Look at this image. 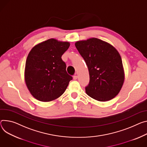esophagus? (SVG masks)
I'll use <instances>...</instances> for the list:
<instances>
[{"label": "esophagus", "instance_id": "1", "mask_svg": "<svg viewBox=\"0 0 147 147\" xmlns=\"http://www.w3.org/2000/svg\"><path fill=\"white\" fill-rule=\"evenodd\" d=\"M73 79L74 80H77V76H73Z\"/></svg>", "mask_w": 147, "mask_h": 147}]
</instances>
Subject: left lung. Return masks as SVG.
I'll use <instances>...</instances> for the list:
<instances>
[{
    "label": "left lung",
    "mask_w": 147,
    "mask_h": 147,
    "mask_svg": "<svg viewBox=\"0 0 147 147\" xmlns=\"http://www.w3.org/2000/svg\"><path fill=\"white\" fill-rule=\"evenodd\" d=\"M75 46L88 67L90 82L85 88L87 94L99 101L114 98L121 90L125 77L118 51L97 38L78 41Z\"/></svg>",
    "instance_id": "8db88e82"
}]
</instances>
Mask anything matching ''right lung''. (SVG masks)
I'll list each match as a JSON object with an SVG mask.
<instances>
[{"instance_id":"1","label":"right lung","mask_w":147,"mask_h":147,"mask_svg":"<svg viewBox=\"0 0 147 147\" xmlns=\"http://www.w3.org/2000/svg\"><path fill=\"white\" fill-rule=\"evenodd\" d=\"M68 42L50 38L34 46L26 59L24 80L31 94L49 102L60 97L73 77L66 71L61 56L70 46Z\"/></svg>"}]
</instances>
